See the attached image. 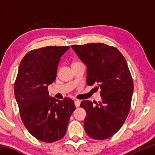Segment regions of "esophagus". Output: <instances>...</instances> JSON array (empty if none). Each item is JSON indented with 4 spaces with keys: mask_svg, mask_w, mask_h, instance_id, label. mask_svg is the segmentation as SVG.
<instances>
[{
    "mask_svg": "<svg viewBox=\"0 0 155 155\" xmlns=\"http://www.w3.org/2000/svg\"><path fill=\"white\" fill-rule=\"evenodd\" d=\"M80 104H81V102L78 101V100H76V101H74V104L75 106L77 107H78L80 106Z\"/></svg>",
    "mask_w": 155,
    "mask_h": 155,
    "instance_id": "esophagus-1",
    "label": "esophagus"
}]
</instances>
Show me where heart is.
<instances>
[{
    "instance_id": "1",
    "label": "heart",
    "mask_w": 155,
    "mask_h": 155,
    "mask_svg": "<svg viewBox=\"0 0 155 155\" xmlns=\"http://www.w3.org/2000/svg\"><path fill=\"white\" fill-rule=\"evenodd\" d=\"M81 62H78V61H75V62H74L72 64V66H73V65H77V64H80Z\"/></svg>"
}]
</instances>
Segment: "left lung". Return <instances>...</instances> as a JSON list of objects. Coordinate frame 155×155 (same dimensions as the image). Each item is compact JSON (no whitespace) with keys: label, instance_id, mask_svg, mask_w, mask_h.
<instances>
[{"label":"left lung","instance_id":"obj_1","mask_svg":"<svg viewBox=\"0 0 155 155\" xmlns=\"http://www.w3.org/2000/svg\"><path fill=\"white\" fill-rule=\"evenodd\" d=\"M71 47L87 68V85L101 88V102H81L87 114L84 128L90 137L106 140L122 127L130 111L133 81L127 61L116 48L103 43Z\"/></svg>","mask_w":155,"mask_h":155}]
</instances>
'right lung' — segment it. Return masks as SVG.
I'll use <instances>...</instances> for the list:
<instances>
[{
  "label": "right lung",
  "mask_w": 155,
  "mask_h": 155,
  "mask_svg": "<svg viewBox=\"0 0 155 155\" xmlns=\"http://www.w3.org/2000/svg\"><path fill=\"white\" fill-rule=\"evenodd\" d=\"M69 46H46L33 50L20 62L14 94L21 119L28 132L44 142L64 137L70 117L76 109L69 98L49 96L48 86L56 79L61 56Z\"/></svg>",
  "instance_id": "obj_1"
}]
</instances>
